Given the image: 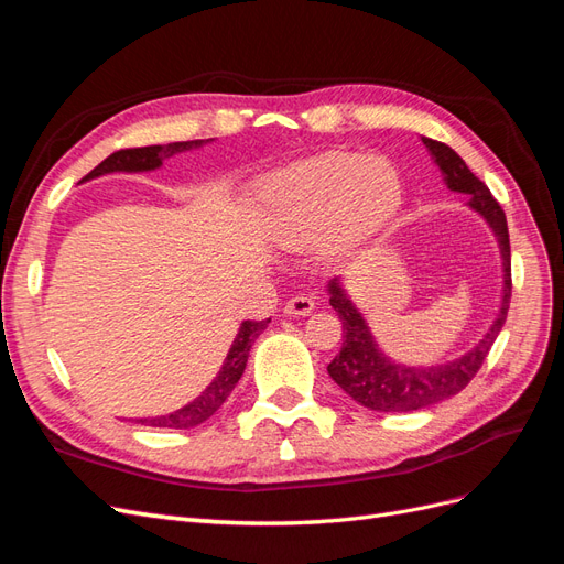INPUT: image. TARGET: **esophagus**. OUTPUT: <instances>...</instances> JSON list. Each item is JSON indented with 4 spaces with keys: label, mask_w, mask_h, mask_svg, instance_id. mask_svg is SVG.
Returning <instances> with one entry per match:
<instances>
[{
    "label": "esophagus",
    "mask_w": 564,
    "mask_h": 564,
    "mask_svg": "<svg viewBox=\"0 0 564 564\" xmlns=\"http://www.w3.org/2000/svg\"><path fill=\"white\" fill-rule=\"evenodd\" d=\"M313 308H315V299L308 294H296L284 303L286 315H308V313H313Z\"/></svg>",
    "instance_id": "obj_1"
}]
</instances>
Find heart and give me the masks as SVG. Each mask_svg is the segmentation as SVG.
<instances>
[{
    "label": "heart",
    "instance_id": "heart-1",
    "mask_svg": "<svg viewBox=\"0 0 564 564\" xmlns=\"http://www.w3.org/2000/svg\"><path fill=\"white\" fill-rule=\"evenodd\" d=\"M402 183L381 158L324 152L278 172L268 183L272 232L284 245H308L327 232L344 251L383 226L400 207Z\"/></svg>",
    "mask_w": 564,
    "mask_h": 564
}]
</instances>
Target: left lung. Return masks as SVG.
<instances>
[{"instance_id":"left-lung-1","label":"left lung","mask_w":564,"mask_h":564,"mask_svg":"<svg viewBox=\"0 0 564 564\" xmlns=\"http://www.w3.org/2000/svg\"><path fill=\"white\" fill-rule=\"evenodd\" d=\"M423 143L433 152L449 191L468 195L470 207L487 218V224L497 235L503 256V301L499 317L494 319L487 336L473 350L460 355L458 360L435 367H404L390 362L379 346L373 344L362 315L357 313L355 305L344 294V289L334 280L329 284V303L338 313L340 324H344V346L329 362L327 371L357 404L373 409V412H414V409L437 404L464 390L475 373L480 371L494 340H497L506 324L510 294H513L508 224L501 204L491 197L489 187L470 172L466 162L449 145L433 139H423Z\"/></svg>"}]
</instances>
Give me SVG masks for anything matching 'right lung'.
Here are the masks:
<instances>
[{"label": "right lung", "instance_id": "right-lung-1", "mask_svg": "<svg viewBox=\"0 0 564 564\" xmlns=\"http://www.w3.org/2000/svg\"><path fill=\"white\" fill-rule=\"evenodd\" d=\"M202 143H207V141H181V143H169V145H145V148L117 150L110 158L100 162L94 172L84 176V181L104 176L110 172H148V169H158L162 164V160L176 155V152L199 148ZM268 322H270V317L242 322L240 334H237V338L232 340V348L226 357L224 367H220L218 377L209 383V388L204 390L197 400L185 404L174 414L158 416V419H141V423L152 425V429H193V425H199L209 416H214L218 412V406L228 400L237 381H240L242 371L247 367L251 344L268 327Z\"/></svg>", "mask_w": 564, "mask_h": 564}]
</instances>
